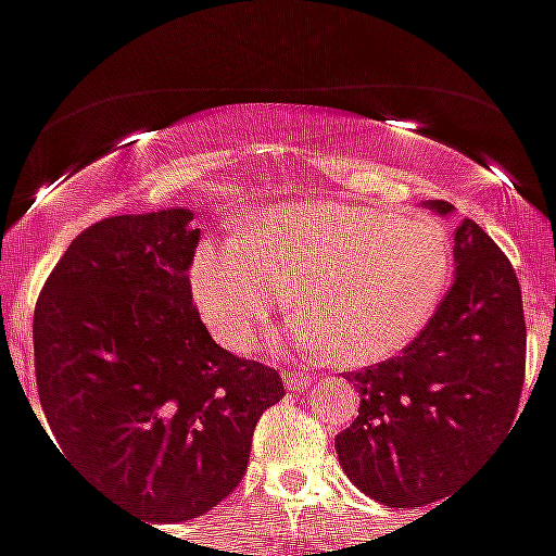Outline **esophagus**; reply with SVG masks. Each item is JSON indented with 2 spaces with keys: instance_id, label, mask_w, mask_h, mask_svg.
<instances>
[{
  "instance_id": "esophagus-1",
  "label": "esophagus",
  "mask_w": 556,
  "mask_h": 556,
  "mask_svg": "<svg viewBox=\"0 0 556 556\" xmlns=\"http://www.w3.org/2000/svg\"><path fill=\"white\" fill-rule=\"evenodd\" d=\"M282 380L288 392H305L307 386L313 383V378L311 375H305V371H285Z\"/></svg>"
}]
</instances>
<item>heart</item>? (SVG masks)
<instances>
[{
	"mask_svg": "<svg viewBox=\"0 0 556 556\" xmlns=\"http://www.w3.org/2000/svg\"><path fill=\"white\" fill-rule=\"evenodd\" d=\"M451 277L445 231L425 218L344 201H302L249 215L229 243L192 260L195 305L229 350L249 352L296 291L302 350L369 366L412 344Z\"/></svg>",
	"mask_w": 556,
	"mask_h": 556,
	"instance_id": "b5f03b06",
	"label": "heart"
}]
</instances>
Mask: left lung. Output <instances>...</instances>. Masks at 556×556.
Segmentation results:
<instances>
[{
	"mask_svg": "<svg viewBox=\"0 0 556 556\" xmlns=\"http://www.w3.org/2000/svg\"><path fill=\"white\" fill-rule=\"evenodd\" d=\"M447 218V201H425ZM456 279L403 355L346 375L361 394L355 422L336 437L338 462L386 506L447 498L506 437L526 369L520 285L476 220L453 238Z\"/></svg>",
	"mask_w": 556,
	"mask_h": 556,
	"instance_id": "1",
	"label": "left lung"
}]
</instances>
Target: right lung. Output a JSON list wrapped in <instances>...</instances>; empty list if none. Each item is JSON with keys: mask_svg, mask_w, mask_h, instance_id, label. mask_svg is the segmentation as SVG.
I'll return each instance as SVG.
<instances>
[{"mask_svg": "<svg viewBox=\"0 0 556 556\" xmlns=\"http://www.w3.org/2000/svg\"><path fill=\"white\" fill-rule=\"evenodd\" d=\"M198 238L187 206L100 220L72 240L33 316L58 453L151 523L220 504L285 394L277 371L206 332L187 277Z\"/></svg>", "mask_w": 556, "mask_h": 556, "instance_id": "right-lung-1", "label": "right lung"}]
</instances>
